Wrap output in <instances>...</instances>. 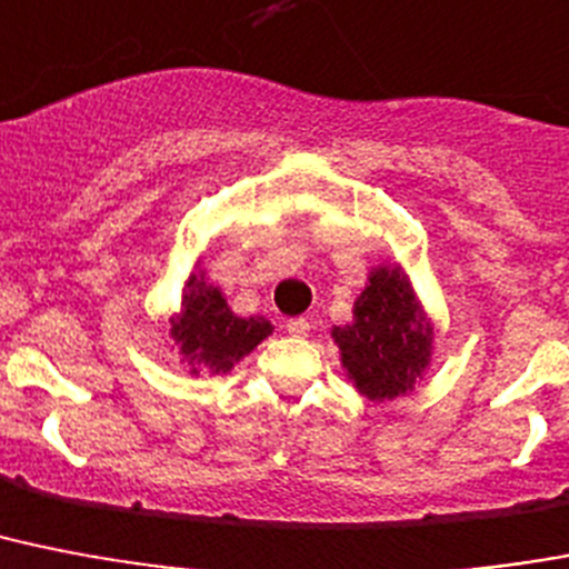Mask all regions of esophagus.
Here are the masks:
<instances>
[{"label":"esophagus","instance_id":"obj_1","mask_svg":"<svg viewBox=\"0 0 569 569\" xmlns=\"http://www.w3.org/2000/svg\"><path fill=\"white\" fill-rule=\"evenodd\" d=\"M309 318H289V325H286V330L292 332V336H298V339H303V336H309Z\"/></svg>","mask_w":569,"mask_h":569}]
</instances>
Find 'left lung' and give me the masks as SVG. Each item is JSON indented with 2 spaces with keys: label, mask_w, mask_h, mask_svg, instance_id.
I'll return each instance as SVG.
<instances>
[{
  "label": "left lung",
  "mask_w": 569,
  "mask_h": 569,
  "mask_svg": "<svg viewBox=\"0 0 569 569\" xmlns=\"http://www.w3.org/2000/svg\"><path fill=\"white\" fill-rule=\"evenodd\" d=\"M341 368L368 400L415 391L432 359V321L400 266H380L353 303V321L332 327Z\"/></svg>",
  "instance_id": "obj_1"
}]
</instances>
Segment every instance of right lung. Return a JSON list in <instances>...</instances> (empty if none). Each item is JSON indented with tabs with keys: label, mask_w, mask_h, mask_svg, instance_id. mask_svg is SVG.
I'll return each mask as SVG.
<instances>
[{
	"label": "right lung",
	"mask_w": 569,
	"mask_h": 569,
	"mask_svg": "<svg viewBox=\"0 0 569 569\" xmlns=\"http://www.w3.org/2000/svg\"><path fill=\"white\" fill-rule=\"evenodd\" d=\"M271 330V321L262 316L239 318L219 286L207 283V277L196 271L189 274L180 312L172 318L169 332L178 345L180 362H187L189 371L228 373L262 339H269Z\"/></svg>",
	"instance_id": "obj_1"
}]
</instances>
